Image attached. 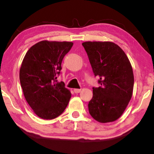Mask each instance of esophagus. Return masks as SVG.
Listing matches in <instances>:
<instances>
[{"label": "esophagus", "instance_id": "34e87169", "mask_svg": "<svg viewBox=\"0 0 154 154\" xmlns=\"http://www.w3.org/2000/svg\"><path fill=\"white\" fill-rule=\"evenodd\" d=\"M74 92H75V93H79V92H81V89H74Z\"/></svg>", "mask_w": 154, "mask_h": 154}]
</instances>
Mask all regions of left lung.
<instances>
[{"label":"left lung","mask_w":154,"mask_h":154,"mask_svg":"<svg viewBox=\"0 0 154 154\" xmlns=\"http://www.w3.org/2000/svg\"><path fill=\"white\" fill-rule=\"evenodd\" d=\"M92 71L99 77L100 87H93L89 102L90 115L100 123L117 120L124 112L132 96L134 74L128 57L112 42L82 43Z\"/></svg>","instance_id":"obj_1"}]
</instances>
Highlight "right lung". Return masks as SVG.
<instances>
[{"instance_id": "right-lung-1", "label": "right lung", "mask_w": 154, "mask_h": 154, "mask_svg": "<svg viewBox=\"0 0 154 154\" xmlns=\"http://www.w3.org/2000/svg\"><path fill=\"white\" fill-rule=\"evenodd\" d=\"M73 43L43 40L30 48L20 70L25 98L40 118L52 120L64 112L71 97L63 82H57L62 62Z\"/></svg>"}]
</instances>
